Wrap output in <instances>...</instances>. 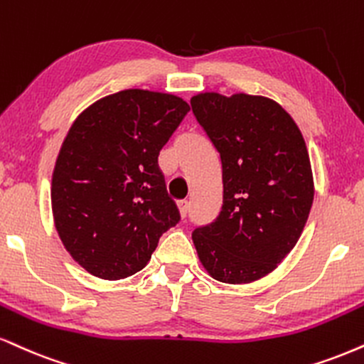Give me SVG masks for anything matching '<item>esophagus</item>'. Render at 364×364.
Listing matches in <instances>:
<instances>
[{"mask_svg":"<svg viewBox=\"0 0 364 364\" xmlns=\"http://www.w3.org/2000/svg\"><path fill=\"white\" fill-rule=\"evenodd\" d=\"M178 208H179V213H181V217L185 218L188 215V210H190V203H188V200H179Z\"/></svg>","mask_w":364,"mask_h":364,"instance_id":"esophagus-1","label":"esophagus"}]
</instances>
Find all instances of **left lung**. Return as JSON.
<instances>
[{
	"label": "left lung",
	"instance_id": "8db88e82",
	"mask_svg": "<svg viewBox=\"0 0 364 364\" xmlns=\"http://www.w3.org/2000/svg\"><path fill=\"white\" fill-rule=\"evenodd\" d=\"M196 120L220 154L224 203L215 222L193 232L200 262L222 283L256 282L299 242L314 201L304 135L266 96L198 93Z\"/></svg>",
	"mask_w": 364,
	"mask_h": 364
}]
</instances>
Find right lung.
Returning a JSON list of instances; mask_svg holds the SVG:
<instances>
[{"label": "right lung", "mask_w": 364, "mask_h": 364, "mask_svg": "<svg viewBox=\"0 0 364 364\" xmlns=\"http://www.w3.org/2000/svg\"><path fill=\"white\" fill-rule=\"evenodd\" d=\"M188 112L179 96L124 90L90 105L69 129L52 174V213L64 247L93 277H132L179 222L157 156Z\"/></svg>", "instance_id": "1"}]
</instances>
